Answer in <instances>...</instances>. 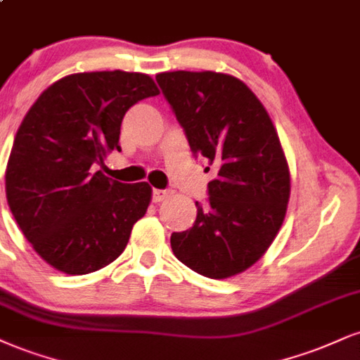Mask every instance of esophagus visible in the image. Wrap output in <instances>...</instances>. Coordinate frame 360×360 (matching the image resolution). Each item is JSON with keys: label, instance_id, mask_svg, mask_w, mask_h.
<instances>
[{"label": "esophagus", "instance_id": "34e87169", "mask_svg": "<svg viewBox=\"0 0 360 360\" xmlns=\"http://www.w3.org/2000/svg\"><path fill=\"white\" fill-rule=\"evenodd\" d=\"M172 191L171 189H153V201L154 202H161L164 199H167L171 196Z\"/></svg>", "mask_w": 360, "mask_h": 360}]
</instances>
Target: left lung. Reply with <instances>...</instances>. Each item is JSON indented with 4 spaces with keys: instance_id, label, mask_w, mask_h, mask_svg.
<instances>
[{
    "instance_id": "8db88e82",
    "label": "left lung",
    "mask_w": 360,
    "mask_h": 360,
    "mask_svg": "<svg viewBox=\"0 0 360 360\" xmlns=\"http://www.w3.org/2000/svg\"><path fill=\"white\" fill-rule=\"evenodd\" d=\"M193 154L214 167L207 205L172 233L176 258L207 278H228L263 257L285 219L288 164L270 115L243 82L216 72L155 75ZM210 171V167H206Z\"/></svg>"
}]
</instances>
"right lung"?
Returning a JSON list of instances; mask_svg holds the SVG:
<instances>
[{"instance_id":"add662e5","label":"right lung","mask_w":360,"mask_h":360,"mask_svg":"<svg viewBox=\"0 0 360 360\" xmlns=\"http://www.w3.org/2000/svg\"><path fill=\"white\" fill-rule=\"evenodd\" d=\"M154 95L144 73H75L50 85L25 115L6 167V199L25 238L56 270L85 275L107 266L146 214L149 184L119 183L94 169L120 150L125 112Z\"/></svg>"}]
</instances>
